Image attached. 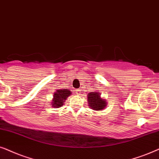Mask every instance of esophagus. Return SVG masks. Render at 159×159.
Masks as SVG:
<instances>
[{"mask_svg": "<svg viewBox=\"0 0 159 159\" xmlns=\"http://www.w3.org/2000/svg\"><path fill=\"white\" fill-rule=\"evenodd\" d=\"M75 92H76V93H77V94H81V90L79 89H76Z\"/></svg>", "mask_w": 159, "mask_h": 159, "instance_id": "34e87169", "label": "esophagus"}]
</instances>
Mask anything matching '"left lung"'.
I'll list each match as a JSON object with an SVG mask.
<instances>
[{"label":"left lung","mask_w":159,"mask_h":159,"mask_svg":"<svg viewBox=\"0 0 159 159\" xmlns=\"http://www.w3.org/2000/svg\"><path fill=\"white\" fill-rule=\"evenodd\" d=\"M88 105L90 108L96 111H102L107 106L106 99L101 97V94L97 92H90L87 94Z\"/></svg>","instance_id":"obj_1"}]
</instances>
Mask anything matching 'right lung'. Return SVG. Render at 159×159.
Wrapping results in <instances>:
<instances>
[{"label":"right lung","instance_id":"obj_1","mask_svg":"<svg viewBox=\"0 0 159 159\" xmlns=\"http://www.w3.org/2000/svg\"><path fill=\"white\" fill-rule=\"evenodd\" d=\"M71 94L72 92H70V90L67 89L56 90L53 95L52 100L51 102L52 107H54V108L62 107L65 103V101Z\"/></svg>","mask_w":159,"mask_h":159}]
</instances>
